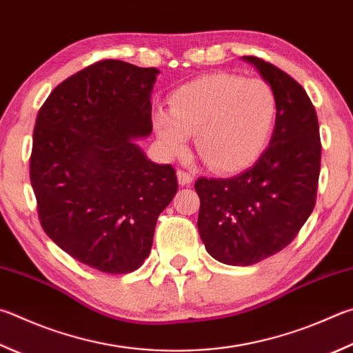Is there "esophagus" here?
Segmentation results:
<instances>
[{
  "instance_id": "34e87169",
  "label": "esophagus",
  "mask_w": 353,
  "mask_h": 353,
  "mask_svg": "<svg viewBox=\"0 0 353 353\" xmlns=\"http://www.w3.org/2000/svg\"><path fill=\"white\" fill-rule=\"evenodd\" d=\"M193 176L190 174V172L187 171H177V181H179V185H182V187H185V185H190L191 182H193Z\"/></svg>"
}]
</instances>
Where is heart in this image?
Returning a JSON list of instances; mask_svg holds the SVG:
<instances>
[{
	"label": "heart",
	"instance_id": "heart-1",
	"mask_svg": "<svg viewBox=\"0 0 353 353\" xmlns=\"http://www.w3.org/2000/svg\"><path fill=\"white\" fill-rule=\"evenodd\" d=\"M276 114V95L265 81L211 74L179 88L170 112H156L154 130L170 157L183 156L196 136L199 156L211 170L236 172L265 150Z\"/></svg>",
	"mask_w": 353,
	"mask_h": 353
}]
</instances>
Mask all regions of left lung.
I'll return each instance as SVG.
<instances>
[{"mask_svg": "<svg viewBox=\"0 0 353 353\" xmlns=\"http://www.w3.org/2000/svg\"><path fill=\"white\" fill-rule=\"evenodd\" d=\"M253 65L276 95L278 114L267 150L230 179L201 177L197 228L207 252L227 265H253L290 243L316 201L321 140L309 95L284 70L258 57Z\"/></svg>", "mask_w": 353, "mask_h": 353, "instance_id": "left-lung-1", "label": "left lung"}]
</instances>
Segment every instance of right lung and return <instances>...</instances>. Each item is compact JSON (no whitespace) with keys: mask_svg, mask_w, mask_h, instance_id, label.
I'll use <instances>...</instances> for the list:
<instances>
[{"mask_svg":"<svg viewBox=\"0 0 353 353\" xmlns=\"http://www.w3.org/2000/svg\"><path fill=\"white\" fill-rule=\"evenodd\" d=\"M159 69L103 60L57 86L37 115L30 182L41 227L95 270L131 273L150 256L176 171L136 143L152 131Z\"/></svg>","mask_w":353,"mask_h":353,"instance_id":"1","label":"right lung"}]
</instances>
